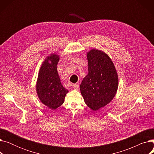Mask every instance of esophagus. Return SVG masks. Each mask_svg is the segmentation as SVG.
Listing matches in <instances>:
<instances>
[{
  "instance_id": "34e87169",
  "label": "esophagus",
  "mask_w": 154,
  "mask_h": 154,
  "mask_svg": "<svg viewBox=\"0 0 154 154\" xmlns=\"http://www.w3.org/2000/svg\"><path fill=\"white\" fill-rule=\"evenodd\" d=\"M73 87H74V89L76 91H78L79 89V85L78 84H74L73 85Z\"/></svg>"
}]
</instances>
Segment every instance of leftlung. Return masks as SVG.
<instances>
[{"label":"left lung","instance_id":"8db88e82","mask_svg":"<svg viewBox=\"0 0 154 154\" xmlns=\"http://www.w3.org/2000/svg\"><path fill=\"white\" fill-rule=\"evenodd\" d=\"M87 57L88 72L80 90L87 106L95 111L114 99L119 79L114 64L107 54L94 48L87 52Z\"/></svg>","mask_w":154,"mask_h":154}]
</instances>
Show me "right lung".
<instances>
[{
    "label": "right lung",
    "mask_w": 154,
    "mask_h": 154,
    "mask_svg": "<svg viewBox=\"0 0 154 154\" xmlns=\"http://www.w3.org/2000/svg\"><path fill=\"white\" fill-rule=\"evenodd\" d=\"M59 56L52 54L47 57L39 70L36 91L38 98L45 106L56 109L64 102L69 91L61 84L57 69Z\"/></svg>",
    "instance_id": "obj_1"
}]
</instances>
